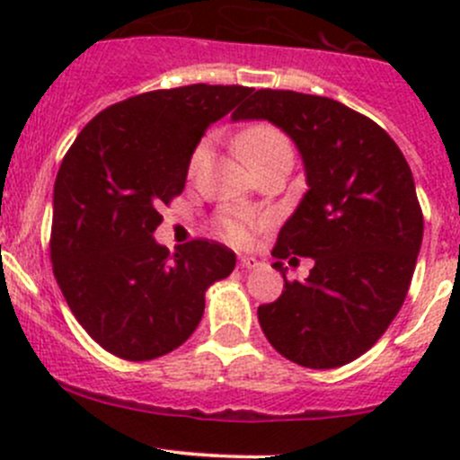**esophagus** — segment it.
<instances>
[{
  "mask_svg": "<svg viewBox=\"0 0 460 460\" xmlns=\"http://www.w3.org/2000/svg\"><path fill=\"white\" fill-rule=\"evenodd\" d=\"M240 269H244V271H249V269H256L258 267V260L256 258H249V256H243L240 258Z\"/></svg>",
  "mask_w": 460,
  "mask_h": 460,
  "instance_id": "34e87169",
  "label": "esophagus"
}]
</instances>
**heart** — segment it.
<instances>
[{"label":"heart","instance_id":"obj_1","mask_svg":"<svg viewBox=\"0 0 460 460\" xmlns=\"http://www.w3.org/2000/svg\"><path fill=\"white\" fill-rule=\"evenodd\" d=\"M287 146V137L282 136L278 128H273L271 124H253V127L244 128L238 136V148L252 166H256L258 162H262L264 157L269 155L276 148ZM208 153V144L202 142L198 144L196 151H193L191 162H189V169L198 171L202 166L204 157ZM222 234L226 235V240L234 244H247L249 238H252L253 229L260 225V220L253 213L247 211H225L220 217Z\"/></svg>","mask_w":460,"mask_h":460}]
</instances>
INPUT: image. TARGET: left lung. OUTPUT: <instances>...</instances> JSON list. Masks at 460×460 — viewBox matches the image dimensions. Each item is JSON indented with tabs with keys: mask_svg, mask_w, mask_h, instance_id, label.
<instances>
[{
	"mask_svg": "<svg viewBox=\"0 0 460 460\" xmlns=\"http://www.w3.org/2000/svg\"><path fill=\"white\" fill-rule=\"evenodd\" d=\"M231 119H264L289 136L307 182L273 247L285 289L260 305V327L291 363H351L396 318L414 276L423 213L410 164L378 124L329 97L262 88ZM296 255L314 260L303 283L287 281L281 264Z\"/></svg>",
	"mask_w": 460,
	"mask_h": 460,
	"instance_id": "left-lung-1",
	"label": "left lung"
}]
</instances>
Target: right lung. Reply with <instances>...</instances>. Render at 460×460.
<instances>
[{"mask_svg":"<svg viewBox=\"0 0 460 460\" xmlns=\"http://www.w3.org/2000/svg\"><path fill=\"white\" fill-rule=\"evenodd\" d=\"M249 93L208 84L142 93L95 115L68 148L53 189V273L73 316L111 354L151 360L173 351L196 332L207 287L234 271L225 244L193 240L171 256L153 234L207 128Z\"/></svg>","mask_w":460,"mask_h":460,"instance_id":"add662e5","label":"right lung"}]
</instances>
